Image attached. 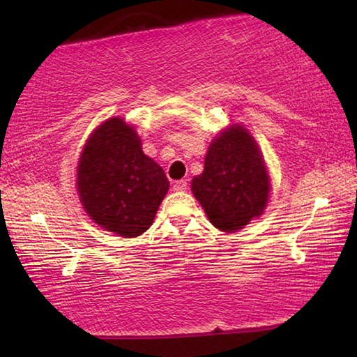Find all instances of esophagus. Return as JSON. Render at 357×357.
<instances>
[{"instance_id":"obj_1","label":"esophagus","mask_w":357,"mask_h":357,"mask_svg":"<svg viewBox=\"0 0 357 357\" xmlns=\"http://www.w3.org/2000/svg\"><path fill=\"white\" fill-rule=\"evenodd\" d=\"M173 189L178 190V192H184L187 189V181L185 179H179L176 183L173 184Z\"/></svg>"}]
</instances>
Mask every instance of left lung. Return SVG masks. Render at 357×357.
<instances>
[{"instance_id": "left-lung-1", "label": "left lung", "mask_w": 357, "mask_h": 357, "mask_svg": "<svg viewBox=\"0 0 357 357\" xmlns=\"http://www.w3.org/2000/svg\"><path fill=\"white\" fill-rule=\"evenodd\" d=\"M192 192L222 231H238L263 213L269 176L249 132L233 126L211 143L203 173L192 179Z\"/></svg>"}]
</instances>
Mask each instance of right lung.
<instances>
[{"label": "right lung", "instance_id": "right-lung-1", "mask_svg": "<svg viewBox=\"0 0 357 357\" xmlns=\"http://www.w3.org/2000/svg\"><path fill=\"white\" fill-rule=\"evenodd\" d=\"M168 185L162 167L144 155L140 138L123 119L105 121L84 144L78 195L89 217L108 231L140 236L153 223Z\"/></svg>", "mask_w": 357, "mask_h": 357}]
</instances>
